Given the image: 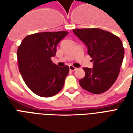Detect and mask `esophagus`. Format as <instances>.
I'll return each mask as SVG.
<instances>
[{"instance_id": "34e87169", "label": "esophagus", "mask_w": 133, "mask_h": 133, "mask_svg": "<svg viewBox=\"0 0 133 133\" xmlns=\"http://www.w3.org/2000/svg\"><path fill=\"white\" fill-rule=\"evenodd\" d=\"M69 69L70 70H71V71H74V70H75L77 68H75L74 66H72V65H69Z\"/></svg>"}]
</instances>
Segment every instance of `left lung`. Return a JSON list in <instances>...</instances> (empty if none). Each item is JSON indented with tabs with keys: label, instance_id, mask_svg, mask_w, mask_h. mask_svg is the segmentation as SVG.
I'll return each mask as SVG.
<instances>
[{
	"label": "left lung",
	"instance_id": "8db88e82",
	"mask_svg": "<svg viewBox=\"0 0 133 133\" xmlns=\"http://www.w3.org/2000/svg\"><path fill=\"white\" fill-rule=\"evenodd\" d=\"M73 33L88 48L93 68H84L85 75L79 81L81 86L93 94L105 92L117 80L124 58L120 38L99 28L73 29Z\"/></svg>",
	"mask_w": 133,
	"mask_h": 133
}]
</instances>
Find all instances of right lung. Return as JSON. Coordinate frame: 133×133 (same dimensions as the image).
I'll use <instances>...</instances> for the list:
<instances>
[{"label":"right lung","mask_w":133,"mask_h":133,"mask_svg":"<svg viewBox=\"0 0 133 133\" xmlns=\"http://www.w3.org/2000/svg\"><path fill=\"white\" fill-rule=\"evenodd\" d=\"M67 31L43 32L27 35L17 51L22 78L36 95L48 98L60 92L69 72L67 65L58 67L50 58L56 54L59 42Z\"/></svg>","instance_id":"right-lung-1"}]
</instances>
